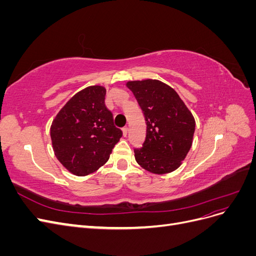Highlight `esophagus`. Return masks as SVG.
Instances as JSON below:
<instances>
[{"instance_id": "34e87169", "label": "esophagus", "mask_w": 256, "mask_h": 256, "mask_svg": "<svg viewBox=\"0 0 256 256\" xmlns=\"http://www.w3.org/2000/svg\"><path fill=\"white\" fill-rule=\"evenodd\" d=\"M122 130L124 136H127V134H128V127H124Z\"/></svg>"}]
</instances>
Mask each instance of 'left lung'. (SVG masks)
I'll use <instances>...</instances> for the list:
<instances>
[{"instance_id":"obj_1","label":"left lung","mask_w":256,"mask_h":256,"mask_svg":"<svg viewBox=\"0 0 256 256\" xmlns=\"http://www.w3.org/2000/svg\"><path fill=\"white\" fill-rule=\"evenodd\" d=\"M146 122V138L134 148L138 164L154 174H166L180 168L191 148L196 120L177 92L158 80L129 81Z\"/></svg>"}]
</instances>
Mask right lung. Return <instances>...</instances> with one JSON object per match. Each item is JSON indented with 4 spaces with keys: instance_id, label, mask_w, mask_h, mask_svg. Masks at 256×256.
<instances>
[{
    "instance_id": "add662e5",
    "label": "right lung",
    "mask_w": 256,
    "mask_h": 256,
    "mask_svg": "<svg viewBox=\"0 0 256 256\" xmlns=\"http://www.w3.org/2000/svg\"><path fill=\"white\" fill-rule=\"evenodd\" d=\"M106 88L92 85L70 98L53 120L50 134L58 161L69 172L85 176L109 160L122 136L104 104Z\"/></svg>"
}]
</instances>
